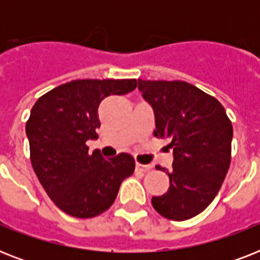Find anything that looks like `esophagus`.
I'll return each instance as SVG.
<instances>
[{
    "mask_svg": "<svg viewBox=\"0 0 260 260\" xmlns=\"http://www.w3.org/2000/svg\"><path fill=\"white\" fill-rule=\"evenodd\" d=\"M152 169V166L150 165H143V163H136V170L142 171V173H147V171H150Z\"/></svg>",
    "mask_w": 260,
    "mask_h": 260,
    "instance_id": "obj_1",
    "label": "esophagus"
}]
</instances>
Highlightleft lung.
Wrapping results in <instances>:
<instances>
[{"instance_id": "1", "label": "left lung", "mask_w": 260, "mask_h": 260, "mask_svg": "<svg viewBox=\"0 0 260 260\" xmlns=\"http://www.w3.org/2000/svg\"><path fill=\"white\" fill-rule=\"evenodd\" d=\"M139 89L155 113L154 136L170 140L173 169L163 196L152 197L160 216L183 221L197 216L217 196L231 165L234 128L213 97L183 81H143Z\"/></svg>"}]
</instances>
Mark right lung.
<instances>
[{"instance_id": "add662e5", "label": "right lung", "mask_w": 260, "mask_h": 260, "mask_svg": "<svg viewBox=\"0 0 260 260\" xmlns=\"http://www.w3.org/2000/svg\"><path fill=\"white\" fill-rule=\"evenodd\" d=\"M136 79H77L43 94L25 125L30 163L48 197L64 213L90 218L108 210L135 171L132 155L110 159L89 152L97 139L98 106L110 94L135 90Z\"/></svg>"}]
</instances>
